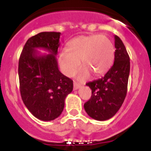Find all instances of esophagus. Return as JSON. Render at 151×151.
I'll use <instances>...</instances> for the list:
<instances>
[{
	"instance_id": "esophagus-1",
	"label": "esophagus",
	"mask_w": 151,
	"mask_h": 151,
	"mask_svg": "<svg viewBox=\"0 0 151 151\" xmlns=\"http://www.w3.org/2000/svg\"><path fill=\"white\" fill-rule=\"evenodd\" d=\"M80 87H81V85H80V84L74 82V85H73V89H74V90H77V89L79 88Z\"/></svg>"
}]
</instances>
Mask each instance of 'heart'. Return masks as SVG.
Segmentation results:
<instances>
[{
  "mask_svg": "<svg viewBox=\"0 0 151 151\" xmlns=\"http://www.w3.org/2000/svg\"><path fill=\"white\" fill-rule=\"evenodd\" d=\"M115 47L110 38L102 35H81L68 43L67 50L59 54V63L63 73L73 76L80 66V79H85L90 72L95 76L104 74L110 69L114 60Z\"/></svg>",
  "mask_w": 151,
  "mask_h": 151,
  "instance_id": "heart-1",
  "label": "heart"
}]
</instances>
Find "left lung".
Returning <instances> with one entry per match:
<instances>
[{
    "label": "left lung",
    "instance_id": "obj_1",
    "mask_svg": "<svg viewBox=\"0 0 151 151\" xmlns=\"http://www.w3.org/2000/svg\"><path fill=\"white\" fill-rule=\"evenodd\" d=\"M115 38V59L113 66L104 77L86 85L91 89V97L84 104L88 115L96 120L112 118L121 107L126 96L130 72V59L125 45Z\"/></svg>",
    "mask_w": 151,
    "mask_h": 151
}]
</instances>
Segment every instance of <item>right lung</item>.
Instances as JSON below:
<instances>
[{
  "label": "right lung",
  "instance_id": "obj_1",
  "mask_svg": "<svg viewBox=\"0 0 151 151\" xmlns=\"http://www.w3.org/2000/svg\"><path fill=\"white\" fill-rule=\"evenodd\" d=\"M60 32H44L31 37L19 60V90L24 104L34 116L51 121L63 110L66 97L73 89V82L60 72L56 55ZM36 48L50 54L39 55Z\"/></svg>",
  "mask_w": 151,
  "mask_h": 151
}]
</instances>
